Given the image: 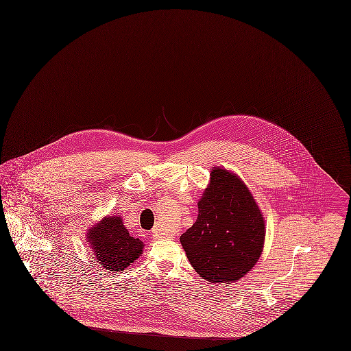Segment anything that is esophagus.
I'll return each mask as SVG.
<instances>
[{"label":"esophagus","instance_id":"esophagus-1","mask_svg":"<svg viewBox=\"0 0 351 351\" xmlns=\"http://www.w3.org/2000/svg\"><path fill=\"white\" fill-rule=\"evenodd\" d=\"M152 236H153L154 240H162V239H171V237H172L171 234L162 232L161 229H154V230L152 232Z\"/></svg>","mask_w":351,"mask_h":351}]
</instances>
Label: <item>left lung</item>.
<instances>
[{
	"mask_svg": "<svg viewBox=\"0 0 351 351\" xmlns=\"http://www.w3.org/2000/svg\"><path fill=\"white\" fill-rule=\"evenodd\" d=\"M265 219L237 175L214 167L198 202V217L180 243L194 270L211 283L236 282L258 262L265 244Z\"/></svg>",
	"mask_w": 351,
	"mask_h": 351,
	"instance_id": "left-lung-1",
	"label": "left lung"
}]
</instances>
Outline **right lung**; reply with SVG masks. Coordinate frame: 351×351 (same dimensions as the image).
I'll list each match as a JSON object with an SVG mask.
<instances>
[{
	"label": "right lung",
	"instance_id": "obj_1",
	"mask_svg": "<svg viewBox=\"0 0 351 351\" xmlns=\"http://www.w3.org/2000/svg\"><path fill=\"white\" fill-rule=\"evenodd\" d=\"M86 237L100 266L115 273L134 263L143 248V243L129 234L118 215L104 217L88 230Z\"/></svg>",
	"mask_w": 351,
	"mask_h": 351
}]
</instances>
